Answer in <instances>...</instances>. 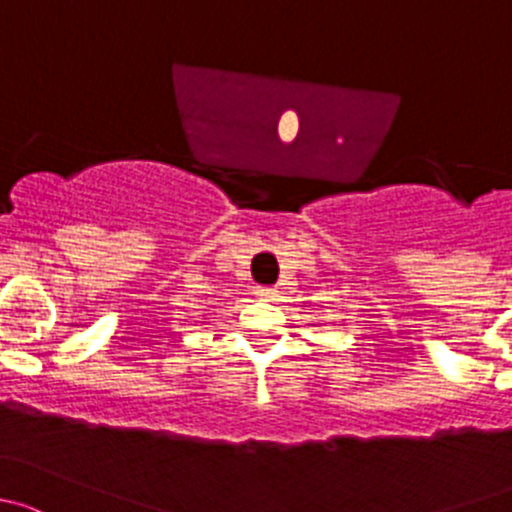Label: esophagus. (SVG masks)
Listing matches in <instances>:
<instances>
[{
    "label": "esophagus",
    "instance_id": "esophagus-1",
    "mask_svg": "<svg viewBox=\"0 0 512 512\" xmlns=\"http://www.w3.org/2000/svg\"><path fill=\"white\" fill-rule=\"evenodd\" d=\"M256 295H261V298H273V295H276V288L258 286V288H256Z\"/></svg>",
    "mask_w": 512,
    "mask_h": 512
}]
</instances>
